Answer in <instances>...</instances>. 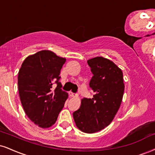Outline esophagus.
<instances>
[{
	"instance_id": "1",
	"label": "esophagus",
	"mask_w": 155,
	"mask_h": 155,
	"mask_svg": "<svg viewBox=\"0 0 155 155\" xmlns=\"http://www.w3.org/2000/svg\"><path fill=\"white\" fill-rule=\"evenodd\" d=\"M69 95H70V97H75L76 94L72 92H69Z\"/></svg>"
}]
</instances>
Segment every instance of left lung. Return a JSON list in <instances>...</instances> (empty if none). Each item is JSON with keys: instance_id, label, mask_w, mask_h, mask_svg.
Instances as JSON below:
<instances>
[{"instance_id": "left-lung-1", "label": "left lung", "mask_w": 155, "mask_h": 155, "mask_svg": "<svg viewBox=\"0 0 155 155\" xmlns=\"http://www.w3.org/2000/svg\"><path fill=\"white\" fill-rule=\"evenodd\" d=\"M93 77L89 86L95 94L84 98L79 109L73 113L80 130L92 134L108 127L115 117L124 92L123 73L112 61L102 57L87 60Z\"/></svg>"}]
</instances>
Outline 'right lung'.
Returning a JSON list of instances; mask_svg holds the SVG:
<instances>
[{
    "label": "right lung",
    "instance_id": "add662e5",
    "mask_svg": "<svg viewBox=\"0 0 155 155\" xmlns=\"http://www.w3.org/2000/svg\"><path fill=\"white\" fill-rule=\"evenodd\" d=\"M65 61L52 51L41 50L26 57L19 70L21 102L26 116L39 127L49 128L55 124L68 97L59 81ZM54 83L57 87L54 90Z\"/></svg>",
    "mask_w": 155,
    "mask_h": 155
}]
</instances>
